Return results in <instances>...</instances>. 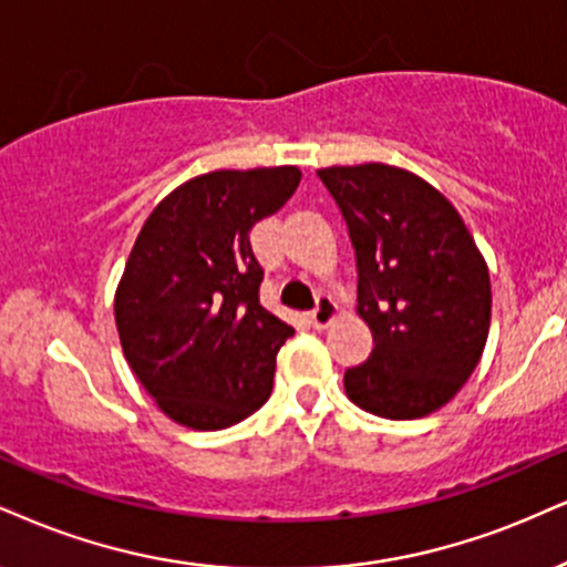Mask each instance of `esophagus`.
Masks as SVG:
<instances>
[{"label": "esophagus", "instance_id": "esophagus-1", "mask_svg": "<svg viewBox=\"0 0 567 567\" xmlns=\"http://www.w3.org/2000/svg\"><path fill=\"white\" fill-rule=\"evenodd\" d=\"M337 316H339V305L333 302L331 297L320 295L316 310L310 312V323L316 326V328H326V326H331V320L337 318Z\"/></svg>", "mask_w": 567, "mask_h": 567}]
</instances>
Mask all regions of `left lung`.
Instances as JSON below:
<instances>
[{
  "label": "left lung",
  "instance_id": "obj_1",
  "mask_svg": "<svg viewBox=\"0 0 567 567\" xmlns=\"http://www.w3.org/2000/svg\"><path fill=\"white\" fill-rule=\"evenodd\" d=\"M358 260V312L373 352L347 396L389 421L431 415L463 389L486 347L488 268L452 202L402 167L318 171Z\"/></svg>",
  "mask_w": 567,
  "mask_h": 567
}]
</instances>
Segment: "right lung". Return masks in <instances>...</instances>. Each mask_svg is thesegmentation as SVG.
I'll return each instance as SVG.
<instances>
[{
	"instance_id": "1",
	"label": "right lung",
	"mask_w": 567,
	"mask_h": 567,
	"mask_svg": "<svg viewBox=\"0 0 567 567\" xmlns=\"http://www.w3.org/2000/svg\"><path fill=\"white\" fill-rule=\"evenodd\" d=\"M299 167L215 171L171 192L138 230L115 291L123 354L167 417L220 431L268 402L295 328L260 305L249 230L297 192Z\"/></svg>"
}]
</instances>
